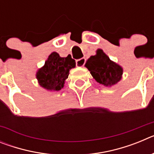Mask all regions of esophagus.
Segmentation results:
<instances>
[{
  "instance_id": "1",
  "label": "esophagus",
  "mask_w": 154,
  "mask_h": 154,
  "mask_svg": "<svg viewBox=\"0 0 154 154\" xmlns=\"http://www.w3.org/2000/svg\"><path fill=\"white\" fill-rule=\"evenodd\" d=\"M75 64L77 67H83L85 64V58H79V59H77L75 62Z\"/></svg>"
}]
</instances>
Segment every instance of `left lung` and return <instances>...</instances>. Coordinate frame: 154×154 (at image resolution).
Wrapping results in <instances>:
<instances>
[{"label": "left lung", "instance_id": "obj_1", "mask_svg": "<svg viewBox=\"0 0 154 154\" xmlns=\"http://www.w3.org/2000/svg\"><path fill=\"white\" fill-rule=\"evenodd\" d=\"M85 67L90 71L96 82L106 86L117 83L123 75V69L110 60L101 49H98L96 55L88 59Z\"/></svg>", "mask_w": 154, "mask_h": 154}]
</instances>
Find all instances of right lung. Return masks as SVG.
I'll return each instance as SVG.
<instances>
[{"label":"right lung","mask_w":154,"mask_h":154,"mask_svg":"<svg viewBox=\"0 0 154 154\" xmlns=\"http://www.w3.org/2000/svg\"><path fill=\"white\" fill-rule=\"evenodd\" d=\"M75 67V62L71 55L62 58L58 53L52 52L45 65L37 72V79L41 86L48 90L59 91L63 88L69 70Z\"/></svg>","instance_id":"right-lung-1"}]
</instances>
